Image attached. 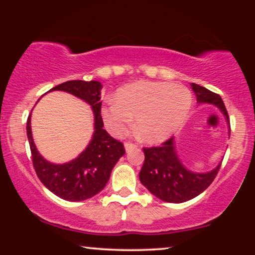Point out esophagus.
<instances>
[{
  "label": "esophagus",
  "mask_w": 255,
  "mask_h": 255,
  "mask_svg": "<svg viewBox=\"0 0 255 255\" xmlns=\"http://www.w3.org/2000/svg\"><path fill=\"white\" fill-rule=\"evenodd\" d=\"M124 147H125V149H127V152H130V151H132V149L137 148L138 146L135 144H132V142H125Z\"/></svg>",
  "instance_id": "1"
}]
</instances>
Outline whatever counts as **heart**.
Returning <instances> with one entry per match:
<instances>
[{
    "instance_id": "b5f03b06",
    "label": "heart",
    "mask_w": 255,
    "mask_h": 255,
    "mask_svg": "<svg viewBox=\"0 0 255 255\" xmlns=\"http://www.w3.org/2000/svg\"><path fill=\"white\" fill-rule=\"evenodd\" d=\"M193 104L189 89L168 82L140 81L118 90L101 110L114 135L134 127L142 140L161 142L173 135L188 118Z\"/></svg>"
}]
</instances>
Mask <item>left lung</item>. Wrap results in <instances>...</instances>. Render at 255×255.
Returning a JSON list of instances; mask_svg holds the SVG:
<instances>
[{"instance_id":"obj_1","label":"left lung","mask_w":255,"mask_h":255,"mask_svg":"<svg viewBox=\"0 0 255 255\" xmlns=\"http://www.w3.org/2000/svg\"><path fill=\"white\" fill-rule=\"evenodd\" d=\"M198 103L214 104L224 114L230 125L228 111L218 94L191 83ZM145 160L139 180L154 196L168 203H182L196 197L212 183L222 162L208 173H195L187 169L175 152L174 138L156 147H144Z\"/></svg>"}]
</instances>
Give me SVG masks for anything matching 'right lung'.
<instances>
[{"label":"right lung","mask_w":255,"mask_h":255,"mask_svg":"<svg viewBox=\"0 0 255 255\" xmlns=\"http://www.w3.org/2000/svg\"><path fill=\"white\" fill-rule=\"evenodd\" d=\"M101 89V82L82 80L64 82L50 89V92L62 90L72 94L88 103L94 111L95 131L92 140L78 158L67 163L55 165L39 154L31 132V114L27 117L26 134L37 176L48 190L66 201H85L99 194L109 181L114 166L125 154L123 142L116 140L103 128Z\"/></svg>","instance_id":"1"}]
</instances>
